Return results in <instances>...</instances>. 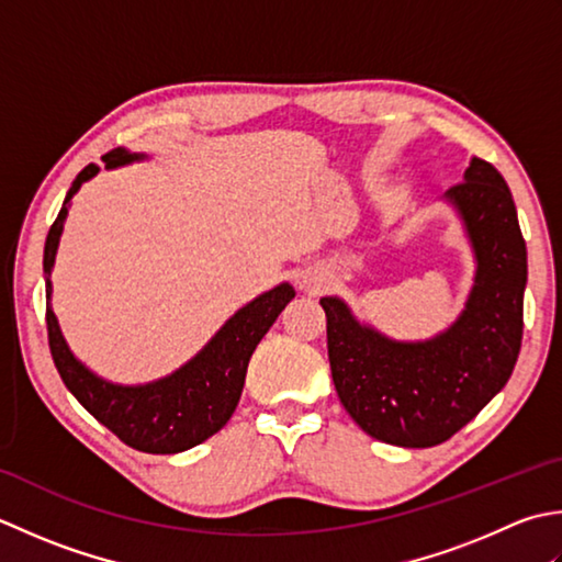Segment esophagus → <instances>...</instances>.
<instances>
[{"label": "esophagus", "mask_w": 562, "mask_h": 562, "mask_svg": "<svg viewBox=\"0 0 562 562\" xmlns=\"http://www.w3.org/2000/svg\"><path fill=\"white\" fill-rule=\"evenodd\" d=\"M305 283H311V281H305Z\"/></svg>", "instance_id": "esophagus-1"}]
</instances>
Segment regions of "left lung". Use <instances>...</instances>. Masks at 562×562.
Instances as JSON below:
<instances>
[{
  "label": "left lung",
  "instance_id": "obj_1",
  "mask_svg": "<svg viewBox=\"0 0 562 562\" xmlns=\"http://www.w3.org/2000/svg\"><path fill=\"white\" fill-rule=\"evenodd\" d=\"M443 199L475 255L473 289L449 329L397 341L359 323L341 297H319L341 405L373 439L405 449H429L463 429L507 385L521 349L526 243L507 181L473 157Z\"/></svg>",
  "mask_w": 562,
  "mask_h": 562
}]
</instances>
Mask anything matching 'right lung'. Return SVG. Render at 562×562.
Wrapping results in <instances>:
<instances>
[{
	"label": "right lung",
	"instance_id": "obj_1",
	"mask_svg": "<svg viewBox=\"0 0 562 562\" xmlns=\"http://www.w3.org/2000/svg\"><path fill=\"white\" fill-rule=\"evenodd\" d=\"M101 159L106 162V169H113L145 159V155L116 147ZM97 165L79 171L67 191L60 213L50 225L48 239H45L43 271L45 301H48L45 303V323H48V345L55 369L67 391L79 400V405L116 434L123 443L145 453H179L193 449L196 443L213 437L215 431H221L233 417L239 395H243L251 353L269 327L277 323L283 307L293 301L295 291L291 283H279L277 289L257 295L215 331V337L196 357L167 378L145 385H119L99 378L67 347L50 305V271L57 245H60L67 205L85 181L97 177Z\"/></svg>",
	"mask_w": 562,
	"mask_h": 562
}]
</instances>
